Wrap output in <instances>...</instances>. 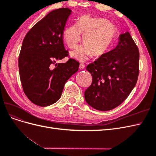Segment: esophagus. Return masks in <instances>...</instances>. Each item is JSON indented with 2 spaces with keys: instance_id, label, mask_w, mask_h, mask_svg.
Here are the masks:
<instances>
[{
  "instance_id": "esophagus-1",
  "label": "esophagus",
  "mask_w": 156,
  "mask_h": 156,
  "mask_svg": "<svg viewBox=\"0 0 156 156\" xmlns=\"http://www.w3.org/2000/svg\"><path fill=\"white\" fill-rule=\"evenodd\" d=\"M84 67H85V66H84V64H83V63H81L79 64V68L81 69H84Z\"/></svg>"
}]
</instances>
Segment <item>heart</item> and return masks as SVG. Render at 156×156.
Instances as JSON below:
<instances>
[{
  "instance_id": "b5f03b06",
  "label": "heart",
  "mask_w": 156,
  "mask_h": 156,
  "mask_svg": "<svg viewBox=\"0 0 156 156\" xmlns=\"http://www.w3.org/2000/svg\"><path fill=\"white\" fill-rule=\"evenodd\" d=\"M81 34L85 46L72 52L71 55L83 62L92 55L96 57L104 55L114 43L116 29L105 19L84 16L77 25L69 26L64 30V40L69 48L75 49L81 41Z\"/></svg>"
}]
</instances>
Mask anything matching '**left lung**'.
Instances as JSON below:
<instances>
[{"label": "left lung", "instance_id": "8db88e82", "mask_svg": "<svg viewBox=\"0 0 156 156\" xmlns=\"http://www.w3.org/2000/svg\"><path fill=\"white\" fill-rule=\"evenodd\" d=\"M119 44L88 64L92 82L84 98L95 109L105 111L116 108L128 97L139 73L138 47L128 32L120 35Z\"/></svg>", "mask_w": 156, "mask_h": 156}]
</instances>
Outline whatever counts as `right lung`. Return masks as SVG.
<instances>
[{
  "label": "right lung",
  "mask_w": 156,
  "mask_h": 156,
  "mask_svg": "<svg viewBox=\"0 0 156 156\" xmlns=\"http://www.w3.org/2000/svg\"><path fill=\"white\" fill-rule=\"evenodd\" d=\"M72 10L59 8L49 12L33 26L23 41L19 56V72L23 90L34 104L46 107L57 101L65 83L78 71L79 62L68 56L63 34Z\"/></svg>",
  "instance_id": "obj_1"
}]
</instances>
